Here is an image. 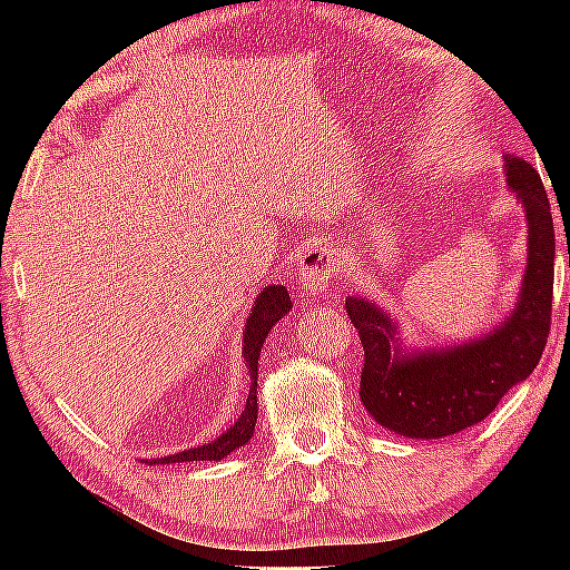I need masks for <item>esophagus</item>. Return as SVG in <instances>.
<instances>
[{
	"instance_id": "34e87169",
	"label": "esophagus",
	"mask_w": 570,
	"mask_h": 570,
	"mask_svg": "<svg viewBox=\"0 0 570 570\" xmlns=\"http://www.w3.org/2000/svg\"><path fill=\"white\" fill-rule=\"evenodd\" d=\"M340 275L337 256L324 244H314L303 252L298 262V287L306 295H322L326 285Z\"/></svg>"
}]
</instances>
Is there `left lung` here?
Wrapping results in <instances>:
<instances>
[{"label": "left lung", "instance_id": "obj_1", "mask_svg": "<svg viewBox=\"0 0 570 570\" xmlns=\"http://www.w3.org/2000/svg\"><path fill=\"white\" fill-rule=\"evenodd\" d=\"M505 178L527 209L529 259L519 306L495 332L470 345L404 357L384 311L363 298L345 301L365 353L361 402L389 431L410 439L464 431L485 420L503 394L540 363L550 337L556 230L540 174L524 158L505 155Z\"/></svg>", "mask_w": 570, "mask_h": 570}]
</instances>
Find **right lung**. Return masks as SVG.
Masks as SVG:
<instances>
[{"instance_id": "right-lung-1", "label": "right lung", "mask_w": 570, "mask_h": 570, "mask_svg": "<svg viewBox=\"0 0 570 570\" xmlns=\"http://www.w3.org/2000/svg\"><path fill=\"white\" fill-rule=\"evenodd\" d=\"M293 303H291V295L283 285H269L264 287L259 293V298H256L254 308H252V316H248L246 322V334H244V357L248 363V376H252V386H248V400H246V407L240 412V417L236 420V425L230 428V431H225L220 439L207 443V446H197V449H186V451H178L174 456H166L160 459L158 464H174V462H220L230 454V451H236L238 446H244V443L252 441L254 435V425H256V373H259V355H262V345L264 340H267V334L272 326H275L279 318L285 314H291ZM155 464V462H150Z\"/></svg>"}]
</instances>
